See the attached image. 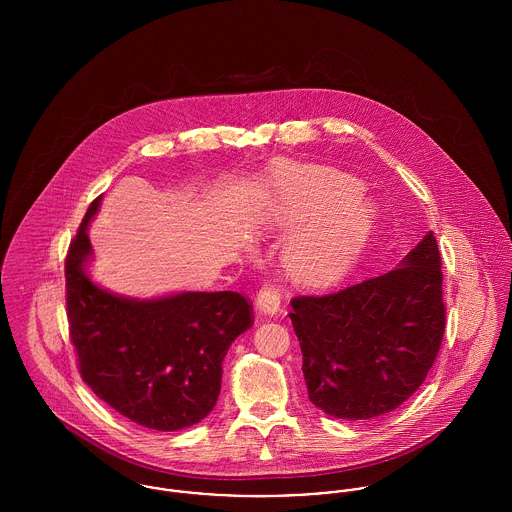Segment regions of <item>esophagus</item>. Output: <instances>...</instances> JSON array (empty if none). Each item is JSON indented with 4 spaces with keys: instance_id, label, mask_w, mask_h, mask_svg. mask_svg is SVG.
<instances>
[{
    "instance_id": "esophagus-1",
    "label": "esophagus",
    "mask_w": 512,
    "mask_h": 512,
    "mask_svg": "<svg viewBox=\"0 0 512 512\" xmlns=\"http://www.w3.org/2000/svg\"><path fill=\"white\" fill-rule=\"evenodd\" d=\"M280 311V293L264 286L256 295V313L262 317H274Z\"/></svg>"
}]
</instances>
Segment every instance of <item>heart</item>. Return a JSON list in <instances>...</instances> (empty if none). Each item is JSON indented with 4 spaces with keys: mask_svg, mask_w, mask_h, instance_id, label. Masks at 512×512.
<instances>
[{
    "mask_svg": "<svg viewBox=\"0 0 512 512\" xmlns=\"http://www.w3.org/2000/svg\"><path fill=\"white\" fill-rule=\"evenodd\" d=\"M266 193L272 222L297 228L284 250L292 278L305 286L343 280L372 224L365 189L331 169L278 163L266 179Z\"/></svg>",
    "mask_w": 512,
    "mask_h": 512,
    "instance_id": "b5f03b06",
    "label": "heart"
}]
</instances>
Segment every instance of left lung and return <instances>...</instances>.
Here are the masks:
<instances>
[{"instance_id": "obj_1", "label": "left lung", "mask_w": 512, "mask_h": 512, "mask_svg": "<svg viewBox=\"0 0 512 512\" xmlns=\"http://www.w3.org/2000/svg\"><path fill=\"white\" fill-rule=\"evenodd\" d=\"M434 232L390 272L327 295L293 297L290 319L309 400L339 420L396 410L426 380L445 331Z\"/></svg>"}]
</instances>
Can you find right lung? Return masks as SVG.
<instances>
[{"label": "right lung", "instance_id": "add662e5", "mask_svg": "<svg viewBox=\"0 0 512 512\" xmlns=\"http://www.w3.org/2000/svg\"><path fill=\"white\" fill-rule=\"evenodd\" d=\"M94 199L67 262V317L78 370L92 392L124 418L157 432L189 428L215 408L222 359L252 327L250 301L236 292H183L132 299L86 274Z\"/></svg>", "mask_w": 512, "mask_h": 512}]
</instances>
